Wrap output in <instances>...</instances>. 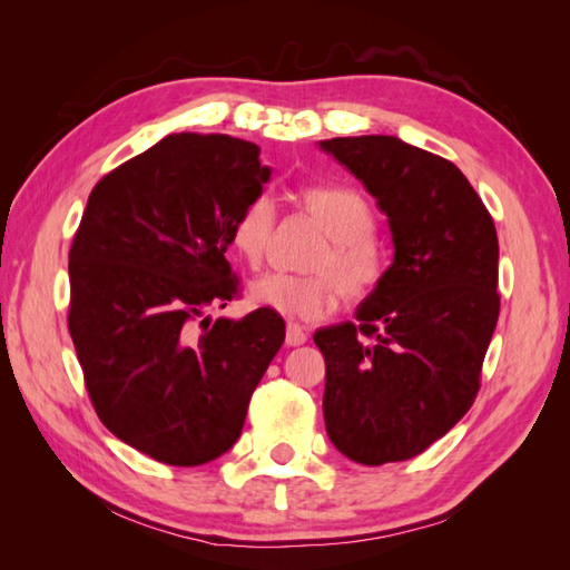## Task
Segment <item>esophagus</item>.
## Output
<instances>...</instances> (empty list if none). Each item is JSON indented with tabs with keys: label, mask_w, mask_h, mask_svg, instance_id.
Listing matches in <instances>:
<instances>
[{
	"label": "esophagus",
	"mask_w": 570,
	"mask_h": 570,
	"mask_svg": "<svg viewBox=\"0 0 570 570\" xmlns=\"http://www.w3.org/2000/svg\"><path fill=\"white\" fill-rule=\"evenodd\" d=\"M306 343V331L301 328L298 323H288L286 325V345L288 347H298V345H304Z\"/></svg>",
	"instance_id": "34e87169"
}]
</instances>
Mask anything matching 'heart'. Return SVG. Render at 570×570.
Segmentation results:
<instances>
[{
    "mask_svg": "<svg viewBox=\"0 0 570 570\" xmlns=\"http://www.w3.org/2000/svg\"><path fill=\"white\" fill-rule=\"evenodd\" d=\"M298 208L321 225L328 239L311 254L313 274L269 272L254 278L249 301L284 318L316 321L335 306L341 294L347 304L370 298L382 284L386 259L374 229L377 217L360 190L337 184H308L296 193ZM276 213L269 196L249 198L229 225V242L247 264L257 266L274 235Z\"/></svg>",
    "mask_w": 570,
    "mask_h": 570,
    "instance_id": "heart-1",
    "label": "heart"
}]
</instances>
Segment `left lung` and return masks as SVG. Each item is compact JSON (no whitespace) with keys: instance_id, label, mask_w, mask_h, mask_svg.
I'll list each match as a JSON object with an SVG mask.
<instances>
[{"instance_id":"8db88e82","label":"left lung","mask_w":570,"mask_h":570,"mask_svg":"<svg viewBox=\"0 0 570 570\" xmlns=\"http://www.w3.org/2000/svg\"><path fill=\"white\" fill-rule=\"evenodd\" d=\"M321 147L377 198L394 242L357 323L313 335L325 357V431L355 463H399L451 431L480 392L500 318L498 229L443 156L384 135Z\"/></svg>"}]
</instances>
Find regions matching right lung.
<instances>
[{"instance_id":"add662e5","label":"right lung","mask_w":570,"mask_h":570,"mask_svg":"<svg viewBox=\"0 0 570 570\" xmlns=\"http://www.w3.org/2000/svg\"><path fill=\"white\" fill-rule=\"evenodd\" d=\"M272 171L227 135H168L92 188L68 252V331L95 414L159 463L193 468L235 445L284 343L278 313H203L239 292L229 225Z\"/></svg>"}]
</instances>
